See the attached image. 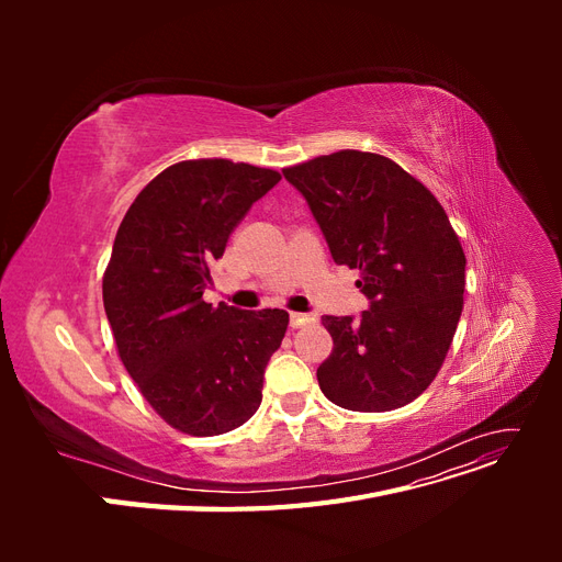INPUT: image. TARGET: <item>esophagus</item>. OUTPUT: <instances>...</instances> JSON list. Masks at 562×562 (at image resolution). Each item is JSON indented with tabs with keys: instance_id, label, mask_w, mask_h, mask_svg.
I'll list each match as a JSON object with an SVG mask.
<instances>
[{
	"instance_id": "obj_1",
	"label": "esophagus",
	"mask_w": 562,
	"mask_h": 562,
	"mask_svg": "<svg viewBox=\"0 0 562 562\" xmlns=\"http://www.w3.org/2000/svg\"><path fill=\"white\" fill-rule=\"evenodd\" d=\"M316 314H302V312H291V328H300L304 323H314Z\"/></svg>"
}]
</instances>
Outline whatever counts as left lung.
Here are the masks:
<instances>
[{
    "label": "left lung",
    "instance_id": "left-lung-1",
    "mask_svg": "<svg viewBox=\"0 0 562 562\" xmlns=\"http://www.w3.org/2000/svg\"><path fill=\"white\" fill-rule=\"evenodd\" d=\"M333 260L359 269L361 316H323L333 353L316 370L328 401L386 413L415 401L446 361L464 304L467 258L436 196L386 157L342 149L283 168Z\"/></svg>",
    "mask_w": 562,
    "mask_h": 562
}]
</instances>
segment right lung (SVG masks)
Wrapping results in <instances>:
<instances>
[{"label": "right lung", "mask_w": 562, "mask_h": 562, "mask_svg": "<svg viewBox=\"0 0 562 562\" xmlns=\"http://www.w3.org/2000/svg\"><path fill=\"white\" fill-rule=\"evenodd\" d=\"M279 180L271 168L227 159L180 161L135 196L119 225L105 314L128 375L182 434H227L260 407L288 312L213 307L203 291L234 227Z\"/></svg>", "instance_id": "obj_1"}]
</instances>
